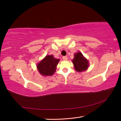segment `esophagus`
I'll return each mask as SVG.
<instances>
[{"label": "esophagus", "instance_id": "obj_1", "mask_svg": "<svg viewBox=\"0 0 121 121\" xmlns=\"http://www.w3.org/2000/svg\"><path fill=\"white\" fill-rule=\"evenodd\" d=\"M62 59H63V60L66 61V60H68V57H67V56H64L62 57Z\"/></svg>", "mask_w": 121, "mask_h": 121}]
</instances>
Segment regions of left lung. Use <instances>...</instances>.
Segmentation results:
<instances>
[{
    "label": "left lung",
    "instance_id": "8db88e82",
    "mask_svg": "<svg viewBox=\"0 0 121 121\" xmlns=\"http://www.w3.org/2000/svg\"><path fill=\"white\" fill-rule=\"evenodd\" d=\"M73 63L74 65L75 70L78 72L86 70L89 67L88 61L83 56L81 52H78L75 54Z\"/></svg>",
    "mask_w": 121,
    "mask_h": 121
}]
</instances>
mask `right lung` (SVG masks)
Instances as JSON below:
<instances>
[{
    "instance_id": "right-lung-1",
    "label": "right lung",
    "mask_w": 121,
    "mask_h": 121,
    "mask_svg": "<svg viewBox=\"0 0 121 121\" xmlns=\"http://www.w3.org/2000/svg\"><path fill=\"white\" fill-rule=\"evenodd\" d=\"M60 60L55 59L52 55L46 56L37 65L39 72L43 76H51L55 73Z\"/></svg>"
}]
</instances>
